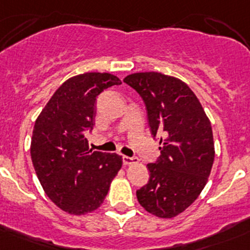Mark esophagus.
I'll return each mask as SVG.
<instances>
[{"mask_svg":"<svg viewBox=\"0 0 250 250\" xmlns=\"http://www.w3.org/2000/svg\"><path fill=\"white\" fill-rule=\"evenodd\" d=\"M138 159L137 158H130V156H123V164L124 165H133L137 164Z\"/></svg>","mask_w":250,"mask_h":250,"instance_id":"esophagus-1","label":"esophagus"}]
</instances>
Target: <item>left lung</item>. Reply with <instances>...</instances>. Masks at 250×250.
Segmentation results:
<instances>
[{
  "mask_svg": "<svg viewBox=\"0 0 250 250\" xmlns=\"http://www.w3.org/2000/svg\"><path fill=\"white\" fill-rule=\"evenodd\" d=\"M124 82L143 99L151 135L163 137L137 200L150 214L171 219L192 205L208 181L215 155L210 122L196 95L176 77L138 72Z\"/></svg>",
  "mask_w": 250,
  "mask_h": 250,
  "instance_id": "1",
  "label": "left lung"
}]
</instances>
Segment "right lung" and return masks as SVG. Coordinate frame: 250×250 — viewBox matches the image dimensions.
Segmentation results:
<instances>
[{
  "instance_id": "add662e5",
  "label": "right lung",
  "mask_w": 250,
  "mask_h": 250,
  "mask_svg": "<svg viewBox=\"0 0 250 250\" xmlns=\"http://www.w3.org/2000/svg\"><path fill=\"white\" fill-rule=\"evenodd\" d=\"M122 81L110 73L78 74L63 82L37 117L31 159L47 196L63 212L84 215L104 201L122 156L92 151L84 136L95 123L96 97Z\"/></svg>"
}]
</instances>
